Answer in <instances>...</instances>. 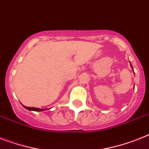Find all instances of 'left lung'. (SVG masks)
<instances>
[{
  "instance_id": "left-lung-1",
  "label": "left lung",
  "mask_w": 149,
  "mask_h": 149,
  "mask_svg": "<svg viewBox=\"0 0 149 149\" xmlns=\"http://www.w3.org/2000/svg\"><path fill=\"white\" fill-rule=\"evenodd\" d=\"M130 66H131V67H132V69H133V67H132V65H131V64H130Z\"/></svg>"
}]
</instances>
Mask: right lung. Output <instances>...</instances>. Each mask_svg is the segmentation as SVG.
<instances>
[{
  "label": "right lung",
  "instance_id": "add662e5",
  "mask_svg": "<svg viewBox=\"0 0 149 149\" xmlns=\"http://www.w3.org/2000/svg\"><path fill=\"white\" fill-rule=\"evenodd\" d=\"M24 108L28 109V110H31V111H36V112H41V111H43V110H46L45 109H39V108H35V107H27L25 106H23Z\"/></svg>",
  "mask_w": 149,
  "mask_h": 149
}]
</instances>
